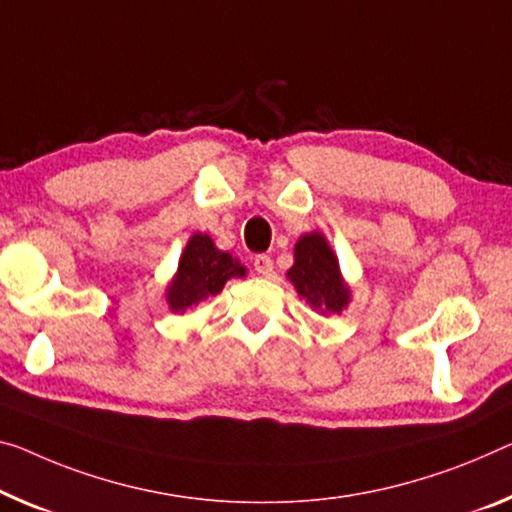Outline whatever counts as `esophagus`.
<instances>
[{
	"label": "esophagus",
	"instance_id": "34e87169",
	"mask_svg": "<svg viewBox=\"0 0 512 512\" xmlns=\"http://www.w3.org/2000/svg\"><path fill=\"white\" fill-rule=\"evenodd\" d=\"M254 270L261 274V277H270V274H272V258L265 256V254H258L254 258Z\"/></svg>",
	"mask_w": 512,
	"mask_h": 512
}]
</instances>
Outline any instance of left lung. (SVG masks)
<instances>
[{"label": "left lung", "mask_w": 512, "mask_h": 512, "mask_svg": "<svg viewBox=\"0 0 512 512\" xmlns=\"http://www.w3.org/2000/svg\"><path fill=\"white\" fill-rule=\"evenodd\" d=\"M288 279L297 295L316 313H341L350 304V288L341 277L338 258L320 231L304 233L295 245V263Z\"/></svg>", "instance_id": "left-lung-1"}]
</instances>
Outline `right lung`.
<instances>
[{
  "instance_id": "obj_1",
  "label": "right lung",
  "mask_w": 512,
  "mask_h": 512,
  "mask_svg": "<svg viewBox=\"0 0 512 512\" xmlns=\"http://www.w3.org/2000/svg\"><path fill=\"white\" fill-rule=\"evenodd\" d=\"M247 270L229 251H219L206 233H194L178 261V272L167 286V304L174 313L222 293L224 283L245 277Z\"/></svg>"
}]
</instances>
